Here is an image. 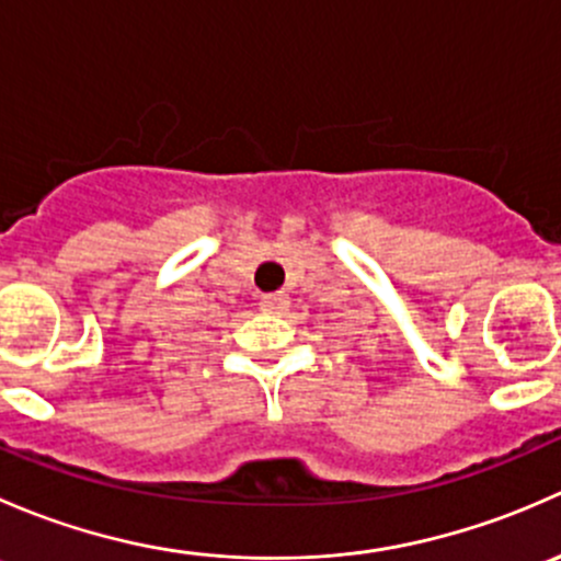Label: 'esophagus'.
<instances>
[{
  "instance_id": "obj_1",
  "label": "esophagus",
  "mask_w": 561,
  "mask_h": 561,
  "mask_svg": "<svg viewBox=\"0 0 561 561\" xmlns=\"http://www.w3.org/2000/svg\"><path fill=\"white\" fill-rule=\"evenodd\" d=\"M285 307H287L285 293H268V296L260 298V309H263V312H282Z\"/></svg>"
}]
</instances>
